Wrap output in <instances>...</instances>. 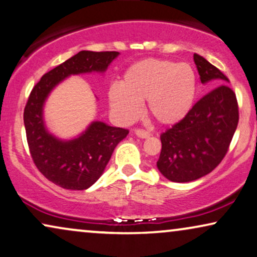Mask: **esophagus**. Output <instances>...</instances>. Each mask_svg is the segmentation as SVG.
<instances>
[{"label":"esophagus","instance_id":"34e87169","mask_svg":"<svg viewBox=\"0 0 257 257\" xmlns=\"http://www.w3.org/2000/svg\"><path fill=\"white\" fill-rule=\"evenodd\" d=\"M135 133H136L137 137H139V138H149V137L151 136V133L145 131V130H141V128H137Z\"/></svg>","mask_w":257,"mask_h":257}]
</instances>
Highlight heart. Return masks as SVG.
<instances>
[{"label":"heart","instance_id":"1","mask_svg":"<svg viewBox=\"0 0 257 257\" xmlns=\"http://www.w3.org/2000/svg\"><path fill=\"white\" fill-rule=\"evenodd\" d=\"M197 93V75L191 65L170 60L145 59L126 69L120 85L108 88L111 111L121 122L142 113L146 101L149 114L163 125L177 124L191 111Z\"/></svg>","mask_w":257,"mask_h":257}]
</instances>
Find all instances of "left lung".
<instances>
[{"instance_id":"1","label":"left lung","mask_w":257,"mask_h":257,"mask_svg":"<svg viewBox=\"0 0 257 257\" xmlns=\"http://www.w3.org/2000/svg\"><path fill=\"white\" fill-rule=\"evenodd\" d=\"M202 84L216 87L199 99L183 120L162 133L157 168L165 178L185 183L208 175L228 152L238 124L237 99L229 79L198 54H194Z\"/></svg>"}]
</instances>
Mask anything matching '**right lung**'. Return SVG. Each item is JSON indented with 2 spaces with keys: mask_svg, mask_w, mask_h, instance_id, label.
Wrapping results in <instances>:
<instances>
[{
  "mask_svg": "<svg viewBox=\"0 0 257 257\" xmlns=\"http://www.w3.org/2000/svg\"><path fill=\"white\" fill-rule=\"evenodd\" d=\"M118 52L81 51L46 73L34 86L23 113L27 142L39 171L48 181L68 190H85L100 178L115 146L128 130L93 121L81 135L62 141L49 133L43 106L56 85L71 75L104 73Z\"/></svg>",
  "mask_w": 257,
  "mask_h": 257,
  "instance_id": "add662e5",
  "label": "right lung"
}]
</instances>
